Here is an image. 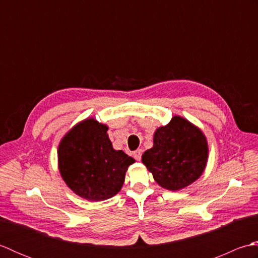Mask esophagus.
Listing matches in <instances>:
<instances>
[{
    "label": "esophagus",
    "mask_w": 258,
    "mask_h": 258,
    "mask_svg": "<svg viewBox=\"0 0 258 258\" xmlns=\"http://www.w3.org/2000/svg\"><path fill=\"white\" fill-rule=\"evenodd\" d=\"M142 154H143V151L142 150H136L134 153H133V156L136 161H141L142 158Z\"/></svg>",
    "instance_id": "1"
}]
</instances>
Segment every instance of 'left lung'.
Here are the masks:
<instances>
[{
  "instance_id": "1",
  "label": "left lung",
  "mask_w": 258,
  "mask_h": 258,
  "mask_svg": "<svg viewBox=\"0 0 258 258\" xmlns=\"http://www.w3.org/2000/svg\"><path fill=\"white\" fill-rule=\"evenodd\" d=\"M207 160L206 136L178 115L155 131L153 147L142 155V162L155 182L168 190L183 189L199 179Z\"/></svg>"
}]
</instances>
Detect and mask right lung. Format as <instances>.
Here are the masks:
<instances>
[{
    "instance_id": "1",
    "label": "right lung",
    "mask_w": 258,
    "mask_h": 258,
    "mask_svg": "<svg viewBox=\"0 0 258 258\" xmlns=\"http://www.w3.org/2000/svg\"><path fill=\"white\" fill-rule=\"evenodd\" d=\"M108 126L90 117L74 125L57 149L58 169L76 195L92 202L111 199L122 188L125 174L135 162L113 149Z\"/></svg>"
}]
</instances>
